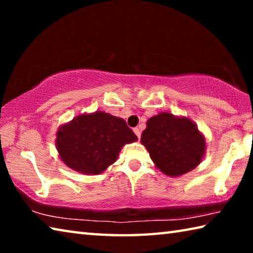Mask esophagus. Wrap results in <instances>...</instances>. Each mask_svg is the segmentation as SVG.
I'll list each match as a JSON object with an SVG mask.
<instances>
[{"instance_id":"esophagus-1","label":"esophagus","mask_w":253,"mask_h":253,"mask_svg":"<svg viewBox=\"0 0 253 253\" xmlns=\"http://www.w3.org/2000/svg\"><path fill=\"white\" fill-rule=\"evenodd\" d=\"M134 132H135V135L138 137V138H140V130H139V128H134Z\"/></svg>"}]
</instances>
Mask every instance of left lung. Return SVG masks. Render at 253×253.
Segmentation results:
<instances>
[{"mask_svg":"<svg viewBox=\"0 0 253 253\" xmlns=\"http://www.w3.org/2000/svg\"><path fill=\"white\" fill-rule=\"evenodd\" d=\"M155 168L177 177L198 168L207 151V138L186 116L160 113L151 117L140 137Z\"/></svg>","mask_w":253,"mask_h":253,"instance_id":"8db88e82","label":"left lung"}]
</instances>
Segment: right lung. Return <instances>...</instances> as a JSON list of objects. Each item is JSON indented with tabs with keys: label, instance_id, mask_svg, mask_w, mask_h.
<instances>
[{
	"label": "right lung",
	"instance_id": "1",
	"mask_svg": "<svg viewBox=\"0 0 253 253\" xmlns=\"http://www.w3.org/2000/svg\"><path fill=\"white\" fill-rule=\"evenodd\" d=\"M55 148L67 168L98 175L117 161L124 145L138 140L123 118L105 111L84 113L58 128Z\"/></svg>",
	"mask_w": 253,
	"mask_h": 253
}]
</instances>
